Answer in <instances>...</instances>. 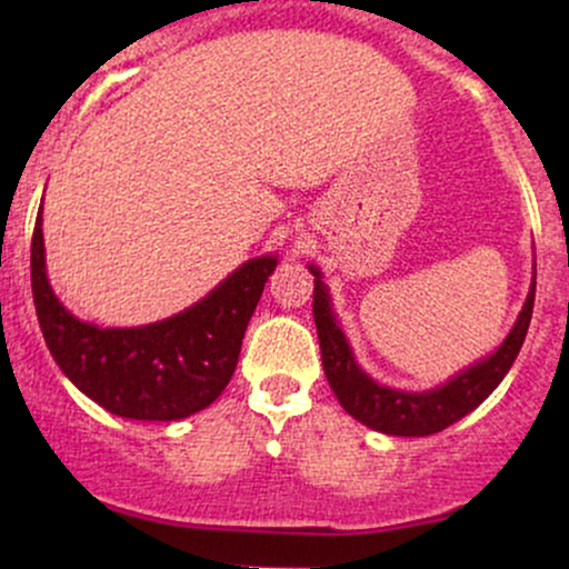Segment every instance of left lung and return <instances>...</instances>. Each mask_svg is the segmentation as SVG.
<instances>
[{
	"mask_svg": "<svg viewBox=\"0 0 569 569\" xmlns=\"http://www.w3.org/2000/svg\"><path fill=\"white\" fill-rule=\"evenodd\" d=\"M316 276V289H312V316L318 326V342H321V361L326 380L339 398L345 411L356 417L358 422L380 430L388 436H430L449 428L452 422L466 417L468 411L479 407L485 398L492 393L513 367L521 345H525L527 329L532 321L535 305V280L527 293V302L516 318L511 335L485 361L473 363L471 369L460 371L447 385L426 393H407V390H393L377 385L367 371L358 369L352 350L339 329L335 312L329 305V289L323 286L321 272L310 267Z\"/></svg>",
	"mask_w": 569,
	"mask_h": 569,
	"instance_id": "obj_1",
	"label": "left lung"
}]
</instances>
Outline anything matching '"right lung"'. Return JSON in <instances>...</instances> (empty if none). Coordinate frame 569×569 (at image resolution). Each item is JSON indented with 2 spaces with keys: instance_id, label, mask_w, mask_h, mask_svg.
I'll list each match as a JSON object with an SVG mask.
<instances>
[{
  "instance_id": "right-lung-1",
  "label": "right lung",
  "mask_w": 569,
  "mask_h": 569,
  "mask_svg": "<svg viewBox=\"0 0 569 569\" xmlns=\"http://www.w3.org/2000/svg\"><path fill=\"white\" fill-rule=\"evenodd\" d=\"M276 264V257L248 259L206 299L166 321L98 329L71 316L50 289L42 211L31 238V291L56 363L98 407L130 420H184L217 401Z\"/></svg>"
}]
</instances>
